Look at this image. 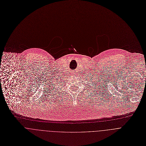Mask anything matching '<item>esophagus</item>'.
<instances>
[{"mask_svg":"<svg viewBox=\"0 0 146 146\" xmlns=\"http://www.w3.org/2000/svg\"><path fill=\"white\" fill-rule=\"evenodd\" d=\"M72 74L74 75V76H75V75L76 74V72H75V73H72Z\"/></svg>","mask_w":146,"mask_h":146,"instance_id":"obj_1","label":"esophagus"}]
</instances>
